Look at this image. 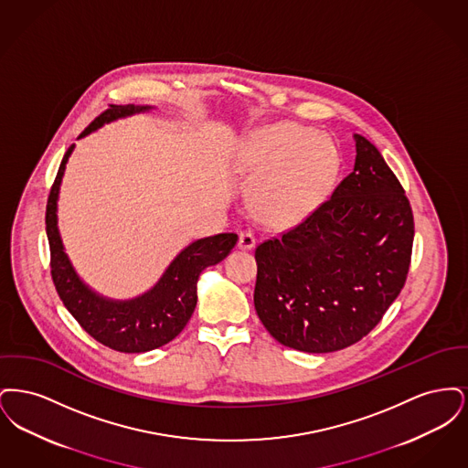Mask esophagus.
<instances>
[{
  "label": "esophagus",
  "instance_id": "obj_1",
  "mask_svg": "<svg viewBox=\"0 0 468 468\" xmlns=\"http://www.w3.org/2000/svg\"><path fill=\"white\" fill-rule=\"evenodd\" d=\"M254 245H256V237L250 231H242L239 237V247L242 250H250L254 249Z\"/></svg>",
  "mask_w": 468,
  "mask_h": 468
}]
</instances>
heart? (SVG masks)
Wrapping results in <instances>:
<instances>
[{"instance_id":"1","label":"heart","mask_w":468,"mask_h":468,"mask_svg":"<svg viewBox=\"0 0 468 468\" xmlns=\"http://www.w3.org/2000/svg\"><path fill=\"white\" fill-rule=\"evenodd\" d=\"M240 168L256 182L250 195L254 214L270 226L290 228L305 221L330 193L338 151L326 134L279 122L247 140Z\"/></svg>"}]
</instances>
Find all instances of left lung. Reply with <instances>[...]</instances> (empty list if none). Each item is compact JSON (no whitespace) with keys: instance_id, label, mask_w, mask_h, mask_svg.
Listing matches in <instances>:
<instances>
[{"instance_id":"obj_1","label":"left lung","mask_w":468,"mask_h":468,"mask_svg":"<svg viewBox=\"0 0 468 468\" xmlns=\"http://www.w3.org/2000/svg\"><path fill=\"white\" fill-rule=\"evenodd\" d=\"M355 170L332 198L256 247L254 307L270 335L334 353L370 334L407 281L414 216L378 147L355 134Z\"/></svg>"}]
</instances>
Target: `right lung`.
Segmentation results:
<instances>
[{
  "label": "right lung",
  "mask_w": 468,
  "mask_h": 468,
  "mask_svg": "<svg viewBox=\"0 0 468 468\" xmlns=\"http://www.w3.org/2000/svg\"><path fill=\"white\" fill-rule=\"evenodd\" d=\"M145 111H151V107L111 105V109L101 112L79 138L101 128L105 122ZM73 147L75 145H69L59 165L45 212L50 275L56 291L68 312L100 344L128 355L157 349L184 330L197 307V284L201 271L223 261L239 237L235 233H219L187 245L165 270L154 288L133 300H111L94 292L71 267L58 229L56 210L59 186Z\"/></svg>",
  "instance_id": "add662e5"
}]
</instances>
